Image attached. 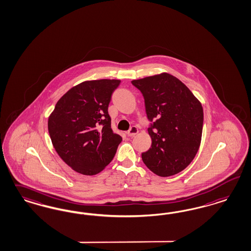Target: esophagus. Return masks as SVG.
<instances>
[{
    "label": "esophagus",
    "mask_w": 251,
    "mask_h": 251,
    "mask_svg": "<svg viewBox=\"0 0 251 251\" xmlns=\"http://www.w3.org/2000/svg\"><path fill=\"white\" fill-rule=\"evenodd\" d=\"M138 129L135 127V126H132L131 128H130V130L127 131V134H128V136H130V137H132V136H134V135H136L137 133H138Z\"/></svg>",
    "instance_id": "obj_1"
}]
</instances>
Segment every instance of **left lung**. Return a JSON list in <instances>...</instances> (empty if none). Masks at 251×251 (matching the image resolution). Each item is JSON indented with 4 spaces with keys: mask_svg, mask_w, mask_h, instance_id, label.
Returning a JSON list of instances; mask_svg holds the SVG:
<instances>
[{
    "mask_svg": "<svg viewBox=\"0 0 251 251\" xmlns=\"http://www.w3.org/2000/svg\"><path fill=\"white\" fill-rule=\"evenodd\" d=\"M145 98L152 139L142 159L153 173L168 177L182 172L199 151L204 113L202 104L179 78L161 73L131 81Z\"/></svg>",
    "mask_w": 251,
    "mask_h": 251,
    "instance_id": "left-lung-1",
    "label": "left lung"
}]
</instances>
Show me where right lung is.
I'll return each instance as SVG.
<instances>
[{"label":"right lung","mask_w":251,"mask_h":251,"mask_svg":"<svg viewBox=\"0 0 251 251\" xmlns=\"http://www.w3.org/2000/svg\"><path fill=\"white\" fill-rule=\"evenodd\" d=\"M120 79L86 80L57 101L48 130L58 156L75 172L95 175L111 162L122 138L111 129L108 104Z\"/></svg>","instance_id":"1"}]
</instances>
